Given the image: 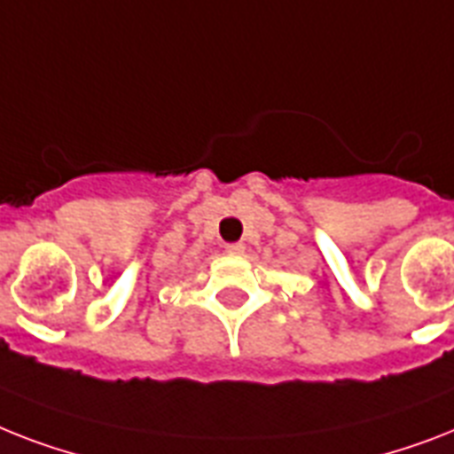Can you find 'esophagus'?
<instances>
[{"label": "esophagus", "instance_id": "obj_1", "mask_svg": "<svg viewBox=\"0 0 454 454\" xmlns=\"http://www.w3.org/2000/svg\"><path fill=\"white\" fill-rule=\"evenodd\" d=\"M226 254H231V256H242L245 254V245L242 242H231V245H226Z\"/></svg>", "mask_w": 454, "mask_h": 454}]
</instances>
